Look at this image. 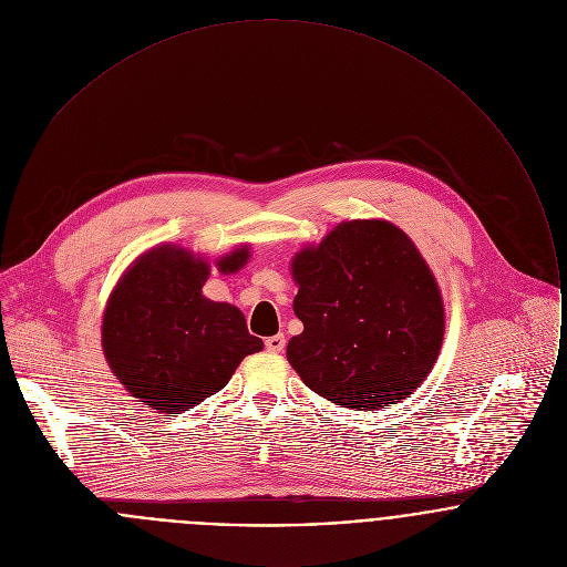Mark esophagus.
Returning <instances> with one entry per match:
<instances>
[{"mask_svg":"<svg viewBox=\"0 0 567 567\" xmlns=\"http://www.w3.org/2000/svg\"><path fill=\"white\" fill-rule=\"evenodd\" d=\"M266 349L272 351V353H281L286 349V336L284 333H277V336H270L264 340Z\"/></svg>","mask_w":567,"mask_h":567,"instance_id":"obj_1","label":"esophagus"}]
</instances>
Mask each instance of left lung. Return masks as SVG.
<instances>
[{"label": "left lung", "instance_id": "8db88e82", "mask_svg": "<svg viewBox=\"0 0 567 567\" xmlns=\"http://www.w3.org/2000/svg\"><path fill=\"white\" fill-rule=\"evenodd\" d=\"M303 331L288 362L331 404L378 410L432 371L445 331L439 284L402 229L349 220L292 259Z\"/></svg>", "mask_w": 567, "mask_h": 567}]
</instances>
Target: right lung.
<instances>
[{
	"mask_svg": "<svg viewBox=\"0 0 567 567\" xmlns=\"http://www.w3.org/2000/svg\"><path fill=\"white\" fill-rule=\"evenodd\" d=\"M246 259L243 246L216 266L236 272ZM207 277L205 259L162 244L135 259L104 310L102 349L111 371L133 398L167 416L216 395L244 358L264 347L236 306L203 295Z\"/></svg>",
	"mask_w": 567,
	"mask_h": 567,
	"instance_id": "add662e5",
	"label": "right lung"
}]
</instances>
